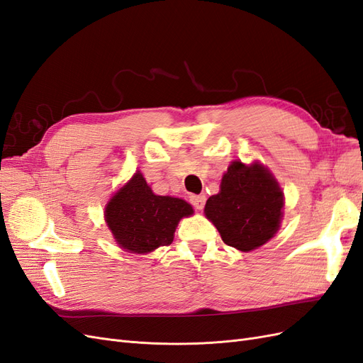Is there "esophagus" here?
<instances>
[{"label":"esophagus","mask_w":363,"mask_h":363,"mask_svg":"<svg viewBox=\"0 0 363 363\" xmlns=\"http://www.w3.org/2000/svg\"><path fill=\"white\" fill-rule=\"evenodd\" d=\"M191 204L196 208V211H203V207L206 204V196L204 195H192Z\"/></svg>","instance_id":"34e87169"}]
</instances>
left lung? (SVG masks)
Segmentation results:
<instances>
[{"mask_svg":"<svg viewBox=\"0 0 363 363\" xmlns=\"http://www.w3.org/2000/svg\"><path fill=\"white\" fill-rule=\"evenodd\" d=\"M219 192L207 200L204 213L223 240L251 251L277 233L283 216V192L268 168L259 162L230 163Z\"/></svg>","mask_w":363,"mask_h":363,"instance_id":"1","label":"left lung"}]
</instances>
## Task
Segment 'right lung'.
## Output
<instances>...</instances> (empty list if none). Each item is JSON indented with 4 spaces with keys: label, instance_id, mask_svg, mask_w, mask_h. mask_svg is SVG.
Segmentation results:
<instances>
[{
    "label": "right lung",
    "instance_id": "add662e5",
    "mask_svg": "<svg viewBox=\"0 0 363 363\" xmlns=\"http://www.w3.org/2000/svg\"><path fill=\"white\" fill-rule=\"evenodd\" d=\"M192 213L184 200L156 195L138 171L107 203L104 218L121 248L147 255L169 245L180 219Z\"/></svg>",
    "mask_w": 363,
    "mask_h": 363
}]
</instances>
